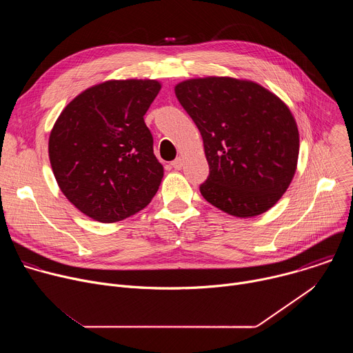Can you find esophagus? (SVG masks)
Returning a JSON list of instances; mask_svg holds the SVG:
<instances>
[{
	"mask_svg": "<svg viewBox=\"0 0 353 353\" xmlns=\"http://www.w3.org/2000/svg\"><path fill=\"white\" fill-rule=\"evenodd\" d=\"M172 166L176 169V170H180L183 168V159L181 158H177L172 162Z\"/></svg>",
	"mask_w": 353,
	"mask_h": 353,
	"instance_id": "obj_1",
	"label": "esophagus"
}]
</instances>
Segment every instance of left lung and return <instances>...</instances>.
Here are the masks:
<instances>
[{
  "mask_svg": "<svg viewBox=\"0 0 353 353\" xmlns=\"http://www.w3.org/2000/svg\"><path fill=\"white\" fill-rule=\"evenodd\" d=\"M174 92L204 141L210 176L199 185L203 196L237 218L272 208L299 158L289 108L264 86L230 77L187 79Z\"/></svg>",
  "mask_w": 353,
  "mask_h": 353,
  "instance_id": "8db88e82",
  "label": "left lung"
}]
</instances>
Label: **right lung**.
<instances>
[{
    "mask_svg": "<svg viewBox=\"0 0 353 353\" xmlns=\"http://www.w3.org/2000/svg\"><path fill=\"white\" fill-rule=\"evenodd\" d=\"M162 85L112 79L79 93L48 138L57 184L86 216L113 223L143 210L157 194L163 166L143 121Z\"/></svg>",
    "mask_w": 353,
    "mask_h": 353,
    "instance_id": "obj_1",
    "label": "right lung"
}]
</instances>
